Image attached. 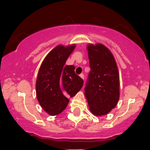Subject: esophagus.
I'll list each match as a JSON object with an SVG mask.
<instances>
[{
	"label": "esophagus",
	"mask_w": 150,
	"mask_h": 150,
	"mask_svg": "<svg viewBox=\"0 0 150 150\" xmlns=\"http://www.w3.org/2000/svg\"><path fill=\"white\" fill-rule=\"evenodd\" d=\"M79 76H80V77H81L83 79H84V74H79Z\"/></svg>",
	"instance_id": "esophagus-1"
}]
</instances>
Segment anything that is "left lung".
Returning <instances> with one entry per match:
<instances>
[{"label": "left lung", "instance_id": "8db88e82", "mask_svg": "<svg viewBox=\"0 0 150 150\" xmlns=\"http://www.w3.org/2000/svg\"><path fill=\"white\" fill-rule=\"evenodd\" d=\"M91 71L85 87V95L91 112L96 116L107 115L120 99V74L112 52L101 43L88 44Z\"/></svg>", "mask_w": 150, "mask_h": 150}]
</instances>
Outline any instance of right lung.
<instances>
[{
    "label": "right lung",
    "mask_w": 150,
    "mask_h": 150,
    "mask_svg": "<svg viewBox=\"0 0 150 150\" xmlns=\"http://www.w3.org/2000/svg\"><path fill=\"white\" fill-rule=\"evenodd\" d=\"M76 45H59L43 61L36 81L39 104L48 114L55 116L65 109L69 98L76 95L83 85V79L74 72V65H64Z\"/></svg>",
    "instance_id": "1"
}]
</instances>
